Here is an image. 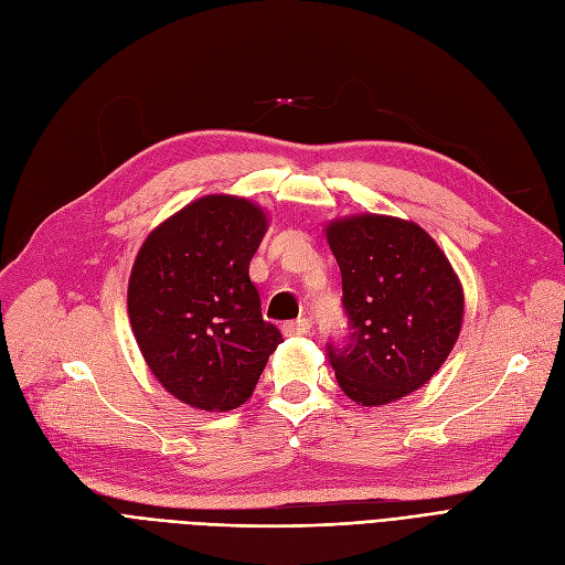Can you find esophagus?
<instances>
[{"label": "esophagus", "instance_id": "esophagus-1", "mask_svg": "<svg viewBox=\"0 0 565 565\" xmlns=\"http://www.w3.org/2000/svg\"><path fill=\"white\" fill-rule=\"evenodd\" d=\"M284 335H307V332L311 330V323H309V319H296V321H288V323H284Z\"/></svg>", "mask_w": 565, "mask_h": 565}]
</instances>
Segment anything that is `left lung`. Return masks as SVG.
<instances>
[{
    "instance_id": "left-lung-1",
    "label": "left lung",
    "mask_w": 565,
    "mask_h": 565,
    "mask_svg": "<svg viewBox=\"0 0 565 565\" xmlns=\"http://www.w3.org/2000/svg\"><path fill=\"white\" fill-rule=\"evenodd\" d=\"M323 233L353 328L347 349H328L338 384L363 407L403 401L430 382L461 335L463 284L414 221L365 212L332 218Z\"/></svg>"
}]
</instances>
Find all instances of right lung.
Here are the masks:
<instances>
[{"label":"right lung","mask_w":565,"mask_h":565,"mask_svg":"<svg viewBox=\"0 0 565 565\" xmlns=\"http://www.w3.org/2000/svg\"><path fill=\"white\" fill-rule=\"evenodd\" d=\"M267 227L258 202L212 193L158 223L137 250L128 281L135 340L158 384L188 407L244 405L284 342L263 321L248 279Z\"/></svg>","instance_id":"right-lung-1"}]
</instances>
